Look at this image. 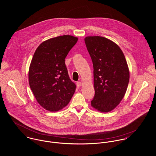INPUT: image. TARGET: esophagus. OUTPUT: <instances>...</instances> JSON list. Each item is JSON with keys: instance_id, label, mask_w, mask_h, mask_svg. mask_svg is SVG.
Returning a JSON list of instances; mask_svg holds the SVG:
<instances>
[{"instance_id": "34e87169", "label": "esophagus", "mask_w": 156, "mask_h": 156, "mask_svg": "<svg viewBox=\"0 0 156 156\" xmlns=\"http://www.w3.org/2000/svg\"><path fill=\"white\" fill-rule=\"evenodd\" d=\"M76 86L78 87V88L80 87V86H81V82H80V81L77 82V83H76Z\"/></svg>"}]
</instances>
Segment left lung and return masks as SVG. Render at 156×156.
<instances>
[{"instance_id":"8db88e82","label":"left lung","mask_w":156,"mask_h":156,"mask_svg":"<svg viewBox=\"0 0 156 156\" xmlns=\"http://www.w3.org/2000/svg\"><path fill=\"white\" fill-rule=\"evenodd\" d=\"M84 41L94 69L91 106L102 112L111 111L124 98L129 81L124 55L118 45L106 37L87 36Z\"/></svg>"}]
</instances>
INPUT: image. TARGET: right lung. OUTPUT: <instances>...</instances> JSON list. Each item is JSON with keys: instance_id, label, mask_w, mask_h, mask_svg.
<instances>
[{"instance_id": "right-lung-1", "label": "right lung", "mask_w": 156, "mask_h": 156, "mask_svg": "<svg viewBox=\"0 0 156 156\" xmlns=\"http://www.w3.org/2000/svg\"><path fill=\"white\" fill-rule=\"evenodd\" d=\"M78 37L63 35L41 43L36 50L29 70L30 88L39 104L49 111L65 107L76 85L70 79L65 58Z\"/></svg>"}]
</instances>
